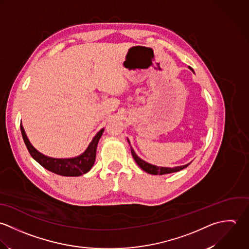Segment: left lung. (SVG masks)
Here are the masks:
<instances>
[{
	"label": "left lung",
	"mask_w": 249,
	"mask_h": 249,
	"mask_svg": "<svg viewBox=\"0 0 249 249\" xmlns=\"http://www.w3.org/2000/svg\"><path fill=\"white\" fill-rule=\"evenodd\" d=\"M190 68H191V67H190ZM191 70L194 71L193 68H191ZM131 152H132V155H133L134 160H135L136 162L139 164V166H140L142 170H144L145 172H147V173H149V174H153V175H162V174H168V173L177 172V171H180V170L186 168V167L190 164V163H188V164L181 165V166H176V167H173V168H170V167H160V166H156V165L150 164L148 162L144 161L143 160H142L141 158H139L132 147H131Z\"/></svg>",
	"instance_id": "8db88e82"
}]
</instances>
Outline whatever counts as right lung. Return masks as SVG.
<instances>
[{
    "label": "right lung",
    "instance_id": "add662e5",
    "mask_svg": "<svg viewBox=\"0 0 249 249\" xmlns=\"http://www.w3.org/2000/svg\"><path fill=\"white\" fill-rule=\"evenodd\" d=\"M20 128H21L23 140L31 156L41 166H43L44 168H46L47 170H49L53 173H55L61 176H70V177L80 176L90 170V168L92 167L95 161L98 142L104 132V129L100 130L97 135L93 138L88 149L86 150L82 155L76 158H71V159H53V158L44 156L43 154H41L40 152L36 149L28 140L22 124L20 125Z\"/></svg>",
    "mask_w": 249,
    "mask_h": 249
}]
</instances>
